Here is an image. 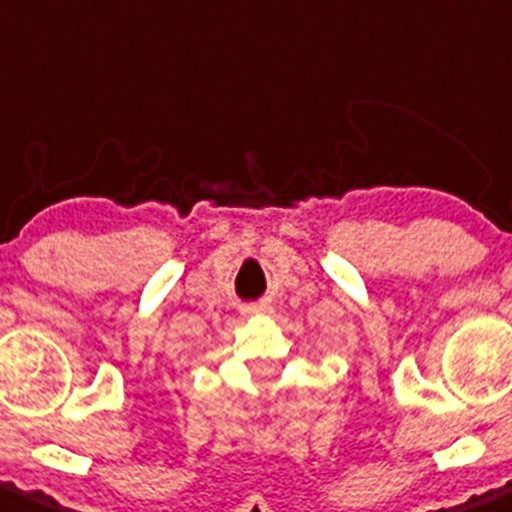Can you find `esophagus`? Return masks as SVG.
Instances as JSON below:
<instances>
[{
  "label": "esophagus",
  "instance_id": "obj_1",
  "mask_svg": "<svg viewBox=\"0 0 512 512\" xmlns=\"http://www.w3.org/2000/svg\"><path fill=\"white\" fill-rule=\"evenodd\" d=\"M268 310H271V303H266V300H258V303H251V305H246V308H244V313L254 315V313H268Z\"/></svg>",
  "mask_w": 512,
  "mask_h": 512
}]
</instances>
